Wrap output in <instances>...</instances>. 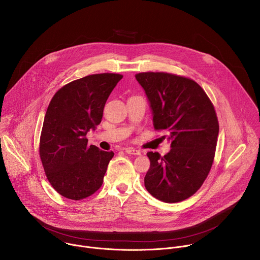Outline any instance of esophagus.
Instances as JSON below:
<instances>
[{"mask_svg": "<svg viewBox=\"0 0 260 260\" xmlns=\"http://www.w3.org/2000/svg\"><path fill=\"white\" fill-rule=\"evenodd\" d=\"M125 152L127 154H132V155H141V151L134 149V148H125Z\"/></svg>", "mask_w": 260, "mask_h": 260, "instance_id": "1", "label": "esophagus"}]
</instances>
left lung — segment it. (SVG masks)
Wrapping results in <instances>:
<instances>
[{
	"label": "left lung",
	"mask_w": 260,
	"mask_h": 260,
	"mask_svg": "<svg viewBox=\"0 0 260 260\" xmlns=\"http://www.w3.org/2000/svg\"><path fill=\"white\" fill-rule=\"evenodd\" d=\"M136 79L149 102L154 129L168 134L172 148L165 156L147 153L145 187L165 203L186 200L201 188L214 160L219 134L215 109L191 79L164 72L139 73Z\"/></svg>",
	"instance_id": "obj_1"
}]
</instances>
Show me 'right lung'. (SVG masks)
I'll return each mask as SVG.
<instances>
[{"instance_id": "obj_1", "label": "right lung", "mask_w": 260, "mask_h": 260, "mask_svg": "<svg viewBox=\"0 0 260 260\" xmlns=\"http://www.w3.org/2000/svg\"><path fill=\"white\" fill-rule=\"evenodd\" d=\"M119 74H94L72 81L52 98L46 111L40 157L51 186L62 197L79 201L103 184L114 153L87 145V133L102 121L105 104Z\"/></svg>"}]
</instances>
